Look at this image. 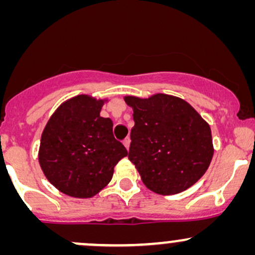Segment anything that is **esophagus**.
<instances>
[{
	"instance_id": "esophagus-1",
	"label": "esophagus",
	"mask_w": 255,
	"mask_h": 255,
	"mask_svg": "<svg viewBox=\"0 0 255 255\" xmlns=\"http://www.w3.org/2000/svg\"><path fill=\"white\" fill-rule=\"evenodd\" d=\"M129 144H130V139L129 137H126V139L124 140V145L126 146V148H127V150L129 148Z\"/></svg>"
}]
</instances>
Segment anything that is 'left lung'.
I'll use <instances>...</instances> for the list:
<instances>
[{
	"label": "left lung",
	"mask_w": 255,
	"mask_h": 255,
	"mask_svg": "<svg viewBox=\"0 0 255 255\" xmlns=\"http://www.w3.org/2000/svg\"><path fill=\"white\" fill-rule=\"evenodd\" d=\"M133 109L128 158L144 184L162 195L177 194L206 172L213 156L211 128L191 104L157 93L126 96Z\"/></svg>",
	"instance_id": "obj_1"
}]
</instances>
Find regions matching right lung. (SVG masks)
<instances>
[{"label":"right lung","mask_w":255,"mask_h":255,"mask_svg":"<svg viewBox=\"0 0 255 255\" xmlns=\"http://www.w3.org/2000/svg\"><path fill=\"white\" fill-rule=\"evenodd\" d=\"M107 99L79 95L51 115L40 139V168L52 186L74 198H91L113 178L128 154L113 134V121L102 118Z\"/></svg>","instance_id":"obj_1"}]
</instances>
